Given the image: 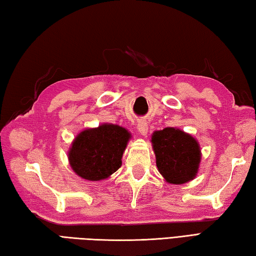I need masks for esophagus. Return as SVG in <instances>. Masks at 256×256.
<instances>
[{"instance_id":"obj_1","label":"esophagus","mask_w":256,"mask_h":256,"mask_svg":"<svg viewBox=\"0 0 256 256\" xmlns=\"http://www.w3.org/2000/svg\"><path fill=\"white\" fill-rule=\"evenodd\" d=\"M136 126H138V131L140 132V134L146 135V133L148 131V125L145 120H138L136 123Z\"/></svg>"}]
</instances>
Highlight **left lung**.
I'll list each match as a JSON object with an SVG mask.
<instances>
[{"mask_svg":"<svg viewBox=\"0 0 256 256\" xmlns=\"http://www.w3.org/2000/svg\"><path fill=\"white\" fill-rule=\"evenodd\" d=\"M156 166L165 181L183 184L198 174L201 148L191 135L175 128H165L152 135Z\"/></svg>","mask_w":256,"mask_h":256,"instance_id":"obj_1","label":"left lung"}]
</instances>
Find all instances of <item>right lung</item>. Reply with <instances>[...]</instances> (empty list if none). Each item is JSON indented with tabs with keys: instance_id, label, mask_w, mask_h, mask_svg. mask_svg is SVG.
<instances>
[{
	"instance_id": "right-lung-1",
	"label": "right lung",
	"mask_w": 256,
	"mask_h": 256,
	"mask_svg": "<svg viewBox=\"0 0 256 256\" xmlns=\"http://www.w3.org/2000/svg\"><path fill=\"white\" fill-rule=\"evenodd\" d=\"M131 134L122 126L104 123L84 130L72 143L68 161L73 171L88 181H100L121 168Z\"/></svg>"
}]
</instances>
